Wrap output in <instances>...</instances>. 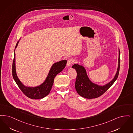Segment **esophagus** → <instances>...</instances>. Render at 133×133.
<instances>
[{
	"label": "esophagus",
	"instance_id": "obj_1",
	"mask_svg": "<svg viewBox=\"0 0 133 133\" xmlns=\"http://www.w3.org/2000/svg\"><path fill=\"white\" fill-rule=\"evenodd\" d=\"M75 60L72 58H69L68 60V62H67V66H70L71 64H74L75 63Z\"/></svg>",
	"mask_w": 133,
	"mask_h": 133
}]
</instances>
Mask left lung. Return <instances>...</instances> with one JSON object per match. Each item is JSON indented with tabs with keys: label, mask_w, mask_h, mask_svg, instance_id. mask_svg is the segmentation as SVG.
<instances>
[{
	"label": "left lung",
	"mask_w": 133,
	"mask_h": 133,
	"mask_svg": "<svg viewBox=\"0 0 133 133\" xmlns=\"http://www.w3.org/2000/svg\"><path fill=\"white\" fill-rule=\"evenodd\" d=\"M120 52L119 49L118 65L117 71L114 78L108 83L104 85H100L93 83L90 80L85 68L81 64H75L72 66V68L76 70L77 77L75 81V89L81 97L87 99L97 98L105 92L116 81L119 75L120 61Z\"/></svg>",
	"instance_id": "1"
}]
</instances>
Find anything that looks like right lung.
<instances>
[{
  "instance_id": "obj_1",
  "label": "right lung",
  "mask_w": 133,
  "mask_h": 133,
  "mask_svg": "<svg viewBox=\"0 0 133 133\" xmlns=\"http://www.w3.org/2000/svg\"><path fill=\"white\" fill-rule=\"evenodd\" d=\"M20 40L18 41L14 50V59L12 64L13 77L22 92L28 97L32 99L44 98L49 94L52 89L55 77L58 74H59L64 69L67 63V61L62 60L53 64L46 76V79L40 85L34 87L25 86L19 79L16 71L15 49L17 46Z\"/></svg>"
}]
</instances>
